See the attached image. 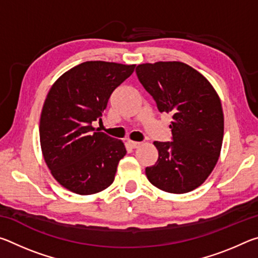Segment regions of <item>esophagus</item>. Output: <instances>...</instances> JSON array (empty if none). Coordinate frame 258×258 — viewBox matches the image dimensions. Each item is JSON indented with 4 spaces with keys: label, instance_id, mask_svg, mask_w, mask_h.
Instances as JSON below:
<instances>
[{
    "label": "esophagus",
    "instance_id": "obj_1",
    "mask_svg": "<svg viewBox=\"0 0 258 258\" xmlns=\"http://www.w3.org/2000/svg\"><path fill=\"white\" fill-rule=\"evenodd\" d=\"M127 145H128L131 148H133V149H135V148L140 147V145H141V143H140V142H135V141H131V140H128Z\"/></svg>",
    "mask_w": 258,
    "mask_h": 258
}]
</instances>
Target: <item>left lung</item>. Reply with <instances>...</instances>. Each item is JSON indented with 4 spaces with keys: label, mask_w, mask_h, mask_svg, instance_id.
I'll use <instances>...</instances> for the list:
<instances>
[{
    "label": "left lung",
    "mask_w": 258,
    "mask_h": 258,
    "mask_svg": "<svg viewBox=\"0 0 258 258\" xmlns=\"http://www.w3.org/2000/svg\"><path fill=\"white\" fill-rule=\"evenodd\" d=\"M138 78L160 112L173 115L172 142L155 141L158 159L148 180L169 194L202 185L215 167L224 133L221 100L202 74L180 61L142 63Z\"/></svg>",
    "instance_id": "1"
}]
</instances>
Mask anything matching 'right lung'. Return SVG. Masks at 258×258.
I'll return each mask as SVG.
<instances>
[{
  "mask_svg": "<svg viewBox=\"0 0 258 258\" xmlns=\"http://www.w3.org/2000/svg\"><path fill=\"white\" fill-rule=\"evenodd\" d=\"M135 64L86 61L61 75L42 109L40 141L51 174L77 195L102 191L115 180L126 155L120 140L98 132L111 93L134 72Z\"/></svg>",
  "mask_w": 258,
  "mask_h": 258,
  "instance_id": "add662e5",
  "label": "right lung"
}]
</instances>
